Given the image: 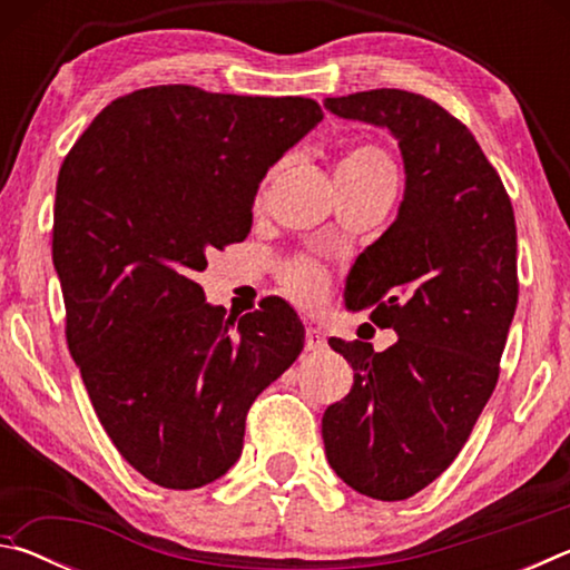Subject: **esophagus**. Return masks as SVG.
I'll return each mask as SVG.
<instances>
[{
  "label": "esophagus",
  "mask_w": 570,
  "mask_h": 570,
  "mask_svg": "<svg viewBox=\"0 0 570 570\" xmlns=\"http://www.w3.org/2000/svg\"><path fill=\"white\" fill-rule=\"evenodd\" d=\"M326 350V334L316 326L306 330V352H324Z\"/></svg>",
  "instance_id": "34e87169"
}]
</instances>
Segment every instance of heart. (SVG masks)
<instances>
[{
    "instance_id": "heart-1",
    "label": "heart",
    "mask_w": 570,
    "mask_h": 570,
    "mask_svg": "<svg viewBox=\"0 0 570 570\" xmlns=\"http://www.w3.org/2000/svg\"><path fill=\"white\" fill-rule=\"evenodd\" d=\"M336 183H394V166L387 153L370 142L354 146L336 160ZM286 286L306 304H316L326 292V276L322 268L298 262L286 268Z\"/></svg>"
}]
</instances>
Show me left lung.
Segmentation results:
<instances>
[{"mask_svg":"<svg viewBox=\"0 0 570 570\" xmlns=\"http://www.w3.org/2000/svg\"><path fill=\"white\" fill-rule=\"evenodd\" d=\"M324 108L390 130L404 163L397 218L344 286L346 308H370L397 342L330 340L354 384L324 412V450L356 493L404 500L448 470L495 390L518 304L515 216L478 140L438 102L384 88Z\"/></svg>","mask_w":570,"mask_h":570,"instance_id":"obj_1","label":"left lung"}]
</instances>
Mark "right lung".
Returning a JSON list of instances; mask_svg holds the SVG:
<instances>
[{"label": "right lung", "mask_w": 570, "mask_h": 570, "mask_svg": "<svg viewBox=\"0 0 570 570\" xmlns=\"http://www.w3.org/2000/svg\"><path fill=\"white\" fill-rule=\"evenodd\" d=\"M322 118L308 98L158 85L110 102L62 163L52 264L67 344L112 445L160 488L226 475L248 407L304 350L284 298L234 322L196 276L248 236L268 168Z\"/></svg>", "instance_id": "1"}]
</instances>
